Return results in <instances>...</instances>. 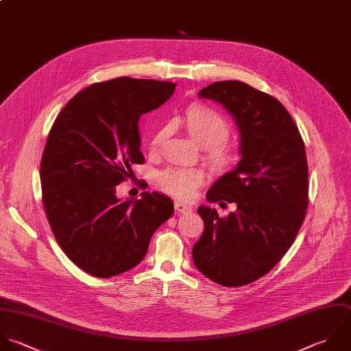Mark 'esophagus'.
<instances>
[{"instance_id": "1", "label": "esophagus", "mask_w": 351, "mask_h": 351, "mask_svg": "<svg viewBox=\"0 0 351 351\" xmlns=\"http://www.w3.org/2000/svg\"><path fill=\"white\" fill-rule=\"evenodd\" d=\"M175 209L179 213H189V212H191V206L184 204V202H182V201H175Z\"/></svg>"}]
</instances>
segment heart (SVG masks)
Wrapping results in <instances>:
<instances>
[{"label":"heart","mask_w":351,"mask_h":351,"mask_svg":"<svg viewBox=\"0 0 351 351\" xmlns=\"http://www.w3.org/2000/svg\"><path fill=\"white\" fill-rule=\"evenodd\" d=\"M178 123L187 135L204 147L208 164L217 172L231 169L238 158L237 146L228 141L230 123L216 110L202 104H191ZM169 135V127L160 128L152 141V150L157 152ZM204 179V172L197 168H169L160 175L161 189L179 199H191Z\"/></svg>","instance_id":"obj_1"}]
</instances>
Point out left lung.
<instances>
[{"mask_svg":"<svg viewBox=\"0 0 351 351\" xmlns=\"http://www.w3.org/2000/svg\"><path fill=\"white\" fill-rule=\"evenodd\" d=\"M199 97L220 102L234 116L242 160L206 194L210 204H235V212L220 217L213 208H198L205 230L193 247V260L215 283L241 287L283 258L305 220V143L282 102L243 82H215Z\"/></svg>","mask_w":351,"mask_h":351,"instance_id":"8db88e82","label":"left lung"}]
</instances>
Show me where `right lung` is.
Instances as JSON below:
<instances>
[{
  "label": "right lung",
  "instance_id": "1",
  "mask_svg": "<svg viewBox=\"0 0 351 351\" xmlns=\"http://www.w3.org/2000/svg\"><path fill=\"white\" fill-rule=\"evenodd\" d=\"M175 83L116 77L79 91L56 117L40 160L42 202L66 257L95 278L136 267L156 230L173 215L160 193L120 201L116 186L143 164L138 123Z\"/></svg>",
  "mask_w": 351,
  "mask_h": 351
}]
</instances>
